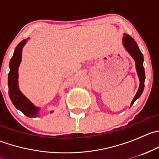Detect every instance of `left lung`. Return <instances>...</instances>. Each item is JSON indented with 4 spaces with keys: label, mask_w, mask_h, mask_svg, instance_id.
<instances>
[{
    "label": "left lung",
    "mask_w": 159,
    "mask_h": 159,
    "mask_svg": "<svg viewBox=\"0 0 159 159\" xmlns=\"http://www.w3.org/2000/svg\"><path fill=\"white\" fill-rule=\"evenodd\" d=\"M123 43L125 47L126 50L132 56L133 58L135 61V65H136V70H137L138 75H139V79H140V86H139V91H138L137 94L134 96V99H133L131 105L134 104V102L139 98L142 94L144 90V87H145V70H144L143 67V55H142V52L139 48L137 43L135 42L134 39L131 38L129 34H125L124 38H123Z\"/></svg>",
    "instance_id": "left-lung-1"
}]
</instances>
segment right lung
I'll use <instances>...</instances> for the list:
<instances>
[{
  "mask_svg": "<svg viewBox=\"0 0 159 159\" xmlns=\"http://www.w3.org/2000/svg\"><path fill=\"white\" fill-rule=\"evenodd\" d=\"M26 40L20 41L16 47L14 54L9 64L10 72L8 74V92L10 98L16 108L23 112L27 117L32 118L38 115V108L34 106L23 95L17 85L18 73L17 69L21 61V50L25 45Z\"/></svg>",
  "mask_w": 159,
  "mask_h": 159,
  "instance_id": "right-lung-1",
  "label": "right lung"
}]
</instances>
